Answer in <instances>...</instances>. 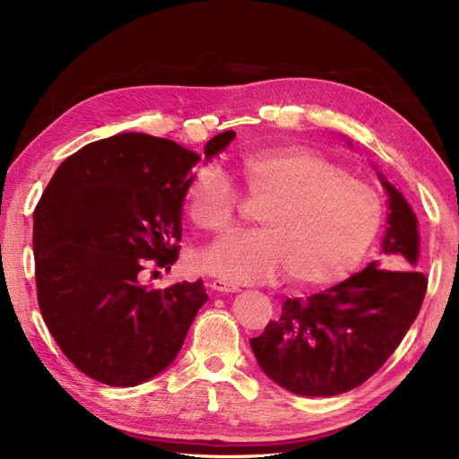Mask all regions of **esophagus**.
Returning a JSON list of instances; mask_svg holds the SVG:
<instances>
[{"instance_id":"esophagus-1","label":"esophagus","mask_w":459,"mask_h":459,"mask_svg":"<svg viewBox=\"0 0 459 459\" xmlns=\"http://www.w3.org/2000/svg\"><path fill=\"white\" fill-rule=\"evenodd\" d=\"M208 287H210V290H213V291H219V293H238L240 291L238 287L225 281V280H212L208 283Z\"/></svg>"}]
</instances>
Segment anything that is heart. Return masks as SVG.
Segmentation results:
<instances>
[{
  "label": "heart",
  "mask_w": 459,
  "mask_h": 459,
  "mask_svg": "<svg viewBox=\"0 0 459 459\" xmlns=\"http://www.w3.org/2000/svg\"><path fill=\"white\" fill-rule=\"evenodd\" d=\"M238 174L246 195L266 204L261 230L225 236L202 253V270L225 281H264L287 270L297 285H331L358 268L380 230L378 191L317 151L261 149L240 160ZM236 208L238 195L221 168L202 166L191 178L185 210L198 230H229Z\"/></svg>",
  "instance_id": "b5f03b06"
}]
</instances>
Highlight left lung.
<instances>
[{
	"label": "left lung",
	"mask_w": 459,
	"mask_h": 459,
	"mask_svg": "<svg viewBox=\"0 0 459 459\" xmlns=\"http://www.w3.org/2000/svg\"><path fill=\"white\" fill-rule=\"evenodd\" d=\"M387 230L382 251L416 268L418 219L387 183ZM428 291L420 270H387L372 261L361 273L307 299H287L281 316L268 321L249 344L264 375L287 392L333 397L367 382L411 329Z\"/></svg>",
	"instance_id": "1"
}]
</instances>
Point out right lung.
Wrapping results in <instances>:
<instances>
[{
  "label": "right lung",
  "mask_w": 459,
  "mask_h": 459,
  "mask_svg": "<svg viewBox=\"0 0 459 459\" xmlns=\"http://www.w3.org/2000/svg\"><path fill=\"white\" fill-rule=\"evenodd\" d=\"M236 132L212 138L223 151ZM200 160L172 140L118 134L67 157L33 212L38 302L56 344L84 375L130 387L176 359L208 300L202 280L155 290L147 266L179 255L181 206Z\"/></svg>",
  "instance_id": "add662e5"
}]
</instances>
